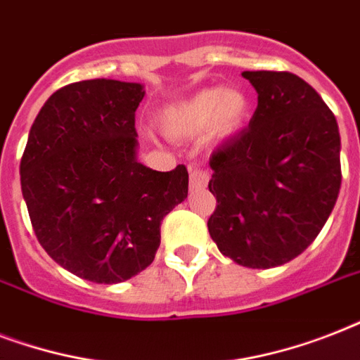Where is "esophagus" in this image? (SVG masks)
Segmentation results:
<instances>
[{
    "label": "esophagus",
    "mask_w": 360,
    "mask_h": 360,
    "mask_svg": "<svg viewBox=\"0 0 360 360\" xmlns=\"http://www.w3.org/2000/svg\"><path fill=\"white\" fill-rule=\"evenodd\" d=\"M209 183V172L203 168H194L191 172V191H202Z\"/></svg>",
    "instance_id": "1"
}]
</instances>
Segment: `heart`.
Here are the masks:
<instances>
[{
    "label": "heart",
    "instance_id": "heart-1",
    "mask_svg": "<svg viewBox=\"0 0 360 360\" xmlns=\"http://www.w3.org/2000/svg\"><path fill=\"white\" fill-rule=\"evenodd\" d=\"M250 104L239 89H203L175 103L160 115L164 134L175 140L198 138L211 132L217 140L236 136L248 120Z\"/></svg>",
    "mask_w": 360,
    "mask_h": 360
}]
</instances>
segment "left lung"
I'll list each match as a JSON object with an SVG mask.
<instances>
[{
  "mask_svg": "<svg viewBox=\"0 0 360 360\" xmlns=\"http://www.w3.org/2000/svg\"><path fill=\"white\" fill-rule=\"evenodd\" d=\"M257 108L209 158L217 209L211 239L250 269L284 265L304 252L340 192V132L318 91L291 72L245 70Z\"/></svg>",
  "mask_w": 360,
  "mask_h": 360,
  "instance_id": "left-lung-1",
  "label": "left lung"
}]
</instances>
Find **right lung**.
<instances>
[{"label":"right lung","instance_id":"obj_1","mask_svg":"<svg viewBox=\"0 0 360 360\" xmlns=\"http://www.w3.org/2000/svg\"><path fill=\"white\" fill-rule=\"evenodd\" d=\"M132 82L84 80L61 87L31 124L20 183L31 226L69 273L117 284L149 267L160 222L188 194L183 164L157 172L138 162Z\"/></svg>","mask_w":360,"mask_h":360}]
</instances>
